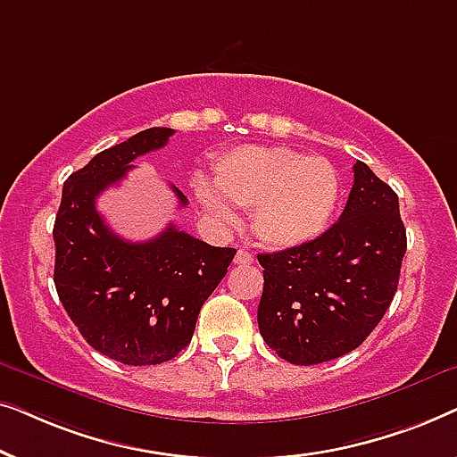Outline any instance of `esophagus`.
<instances>
[{
    "label": "esophagus",
    "instance_id": "34e87169",
    "mask_svg": "<svg viewBox=\"0 0 457 457\" xmlns=\"http://www.w3.org/2000/svg\"><path fill=\"white\" fill-rule=\"evenodd\" d=\"M253 262H255V255L245 252V249H239V252H237V255H235V264H237V266L253 264Z\"/></svg>",
    "mask_w": 457,
    "mask_h": 457
}]
</instances>
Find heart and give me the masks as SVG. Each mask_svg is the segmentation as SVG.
I'll list each match as a JSON object with an SVG mask.
<instances>
[{"label":"heart","mask_w":457,"mask_h":457,"mask_svg":"<svg viewBox=\"0 0 457 457\" xmlns=\"http://www.w3.org/2000/svg\"><path fill=\"white\" fill-rule=\"evenodd\" d=\"M214 185L197 183L195 193L222 227L237 224L226 203L252 210V228L262 243L295 247L327 228L339 202V174L327 158L280 145H239L214 164ZM227 198L226 203L223 199Z\"/></svg>","instance_id":"b5f03b06"}]
</instances>
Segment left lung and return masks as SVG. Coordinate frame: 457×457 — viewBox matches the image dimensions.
<instances>
[{"label":"left lung","mask_w":457,"mask_h":457,"mask_svg":"<svg viewBox=\"0 0 457 457\" xmlns=\"http://www.w3.org/2000/svg\"><path fill=\"white\" fill-rule=\"evenodd\" d=\"M405 247L397 193L358 160L333 227L302 245L258 255V327L268 347L297 366L360 347L389 310Z\"/></svg>","instance_id":"1"}]
</instances>
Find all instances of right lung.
I'll list each match as a JSON object with an SVG mask.
<instances>
[{
	"label": "right lung",
	"mask_w": 457,
	"mask_h": 457,
	"mask_svg": "<svg viewBox=\"0 0 457 457\" xmlns=\"http://www.w3.org/2000/svg\"><path fill=\"white\" fill-rule=\"evenodd\" d=\"M174 129L141 130L104 149L62 189L55 214V291L93 349L129 366L172 360L191 343L199 310L227 274L237 249L214 247L170 224L143 243L112 233L96 208L130 162L164 147ZM180 208L187 197L177 187Z\"/></svg>",
	"instance_id": "obj_1"
}]
</instances>
